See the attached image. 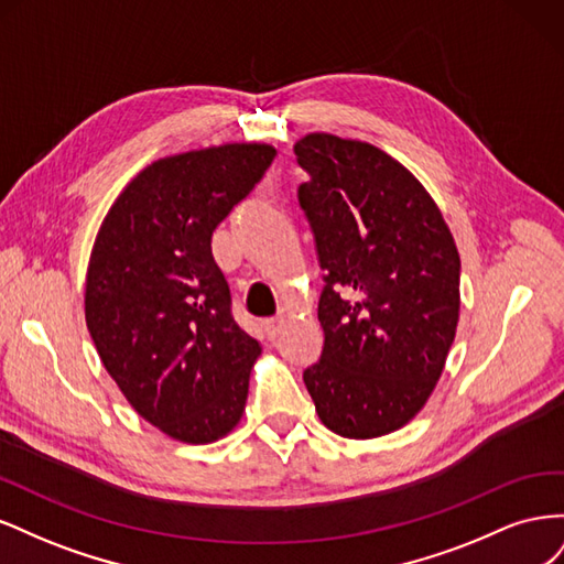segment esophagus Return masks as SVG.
Wrapping results in <instances>:
<instances>
[{
    "label": "esophagus",
    "mask_w": 564,
    "mask_h": 564,
    "mask_svg": "<svg viewBox=\"0 0 564 564\" xmlns=\"http://www.w3.org/2000/svg\"><path fill=\"white\" fill-rule=\"evenodd\" d=\"M263 329H265V336L270 340L278 338L282 334V329H284V319L282 317H270V319L263 322Z\"/></svg>",
    "instance_id": "1"
}]
</instances>
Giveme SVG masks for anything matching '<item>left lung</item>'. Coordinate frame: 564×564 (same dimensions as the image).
I'll return each instance as SVG.
<instances>
[{
    "instance_id": "1",
    "label": "left lung",
    "mask_w": 564,
    "mask_h": 564,
    "mask_svg": "<svg viewBox=\"0 0 564 564\" xmlns=\"http://www.w3.org/2000/svg\"><path fill=\"white\" fill-rule=\"evenodd\" d=\"M299 202L327 272L319 362L303 371L315 412L340 437L402 429L445 369L460 311V259L421 181L377 145L305 133Z\"/></svg>"
}]
</instances>
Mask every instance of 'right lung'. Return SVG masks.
<instances>
[{
	"label": "right lung",
	"mask_w": 564,
	"mask_h": 564,
	"mask_svg": "<svg viewBox=\"0 0 564 564\" xmlns=\"http://www.w3.org/2000/svg\"><path fill=\"white\" fill-rule=\"evenodd\" d=\"M278 150L224 143L141 169L98 228L84 317L127 402L166 437L209 445L240 423L261 344L237 327L212 235Z\"/></svg>",
	"instance_id": "1"
}]
</instances>
